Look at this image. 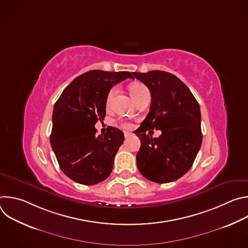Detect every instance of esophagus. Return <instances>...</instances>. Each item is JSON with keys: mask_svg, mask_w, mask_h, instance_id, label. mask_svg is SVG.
<instances>
[{"mask_svg": "<svg viewBox=\"0 0 248 248\" xmlns=\"http://www.w3.org/2000/svg\"><path fill=\"white\" fill-rule=\"evenodd\" d=\"M133 133L132 132H129V131H124V137L126 138V137H128V136H130V135H132Z\"/></svg>", "mask_w": 248, "mask_h": 248, "instance_id": "esophagus-1", "label": "esophagus"}]
</instances>
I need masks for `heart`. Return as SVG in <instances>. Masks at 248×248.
I'll use <instances>...</instances> for the list:
<instances>
[{
    "instance_id": "1",
    "label": "heart",
    "mask_w": 248,
    "mask_h": 248,
    "mask_svg": "<svg viewBox=\"0 0 248 248\" xmlns=\"http://www.w3.org/2000/svg\"><path fill=\"white\" fill-rule=\"evenodd\" d=\"M129 91H130V94L132 95V97L134 98V100H138L140 97H142L143 95L149 93V90L148 88L140 82H135V83H132L129 87ZM118 93V87L115 86L113 87L109 93H108V96H107V105H110L111 102L113 101L114 97L116 96V94ZM123 126L125 127V128H128L130 127V124L128 123H124L123 124Z\"/></svg>"
}]
</instances>
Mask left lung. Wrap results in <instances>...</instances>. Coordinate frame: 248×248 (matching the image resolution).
Instances as JSON below:
<instances>
[{
    "instance_id": "obj_1",
    "label": "left lung",
    "mask_w": 248,
    "mask_h": 248,
    "mask_svg": "<svg viewBox=\"0 0 248 248\" xmlns=\"http://www.w3.org/2000/svg\"><path fill=\"white\" fill-rule=\"evenodd\" d=\"M150 90V112L136 129L141 146L136 154L139 171L157 184L179 180L191 168L201 147V114L199 104L188 87L175 76L151 70L132 73ZM160 129L153 139L146 131Z\"/></svg>"
}]
</instances>
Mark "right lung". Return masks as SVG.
<instances>
[{
	"label": "right lung",
	"mask_w": 248,
	"mask_h": 248,
	"mask_svg": "<svg viewBox=\"0 0 248 248\" xmlns=\"http://www.w3.org/2000/svg\"><path fill=\"white\" fill-rule=\"evenodd\" d=\"M126 78H134L128 72L90 70L70 82L54 106L51 146L61 170L78 184L96 185L112 172L124 132L108 126L97 136L95 124L106 116L111 88Z\"/></svg>",
	"instance_id": "add662e5"
}]
</instances>
